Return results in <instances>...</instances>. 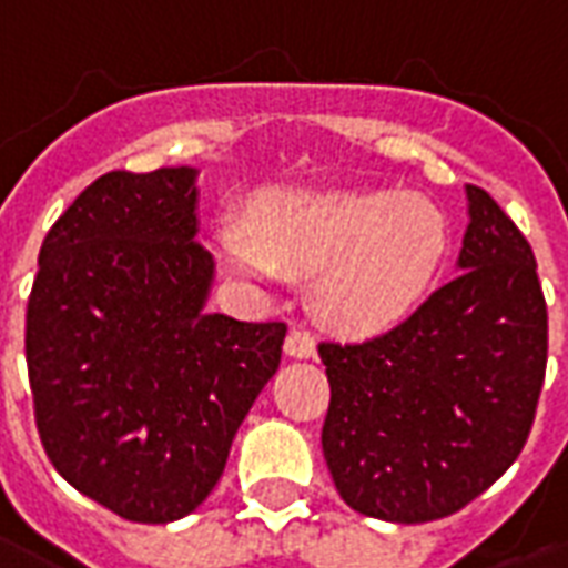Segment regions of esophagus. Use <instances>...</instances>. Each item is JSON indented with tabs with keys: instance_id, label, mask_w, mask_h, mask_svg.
<instances>
[{
	"instance_id": "esophagus-1",
	"label": "esophagus",
	"mask_w": 568,
	"mask_h": 568,
	"mask_svg": "<svg viewBox=\"0 0 568 568\" xmlns=\"http://www.w3.org/2000/svg\"><path fill=\"white\" fill-rule=\"evenodd\" d=\"M285 354L288 357H313L315 354V336L306 327H294V331H288V336H285Z\"/></svg>"
}]
</instances>
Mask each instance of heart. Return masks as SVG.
Wrapping results in <instances>:
<instances>
[{
    "label": "heart",
    "instance_id": "b5f03b06",
    "mask_svg": "<svg viewBox=\"0 0 568 568\" xmlns=\"http://www.w3.org/2000/svg\"><path fill=\"white\" fill-rule=\"evenodd\" d=\"M444 220L417 196L306 193L258 196L250 223L226 214L216 250L232 271L255 280H315L333 322L369 327L417 301L444 255Z\"/></svg>",
    "mask_w": 568,
    "mask_h": 568
}]
</instances>
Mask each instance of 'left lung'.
Segmentation results:
<instances>
[{
  "instance_id": "obj_1",
  "label": "left lung",
  "mask_w": 568,
  "mask_h": 568,
  "mask_svg": "<svg viewBox=\"0 0 568 568\" xmlns=\"http://www.w3.org/2000/svg\"><path fill=\"white\" fill-rule=\"evenodd\" d=\"M458 271L417 313L361 342H322V449L357 513L423 525L491 488L525 449L548 361L534 250L467 184Z\"/></svg>"
}]
</instances>
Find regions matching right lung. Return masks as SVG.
<instances>
[{"label":"right lung","mask_w":568,"mask_h":568,"mask_svg":"<svg viewBox=\"0 0 568 568\" xmlns=\"http://www.w3.org/2000/svg\"><path fill=\"white\" fill-rule=\"evenodd\" d=\"M196 232V169L106 172L47 232L26 306L47 456L140 525L211 495L283 354V322L207 313L214 258Z\"/></svg>","instance_id":"add662e5"}]
</instances>
